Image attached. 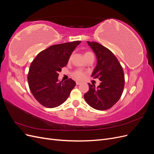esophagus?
<instances>
[{"instance_id": "esophagus-1", "label": "esophagus", "mask_w": 154, "mask_h": 154, "mask_svg": "<svg viewBox=\"0 0 154 154\" xmlns=\"http://www.w3.org/2000/svg\"><path fill=\"white\" fill-rule=\"evenodd\" d=\"M76 85H80L81 84V82H78V81H76Z\"/></svg>"}]
</instances>
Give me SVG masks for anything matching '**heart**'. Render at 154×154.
Segmentation results:
<instances>
[{"label":"heart","mask_w":154,"mask_h":154,"mask_svg":"<svg viewBox=\"0 0 154 154\" xmlns=\"http://www.w3.org/2000/svg\"><path fill=\"white\" fill-rule=\"evenodd\" d=\"M92 54L90 52H87L85 53V55L87 54ZM73 77L76 79V80H82V79L85 77V72L81 71V70H78V71H76L73 73Z\"/></svg>","instance_id":"heart-1"}]
</instances>
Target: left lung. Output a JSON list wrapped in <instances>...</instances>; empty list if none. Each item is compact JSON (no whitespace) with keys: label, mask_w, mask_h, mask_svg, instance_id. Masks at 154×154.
Masks as SVG:
<instances>
[{"label":"left lung","mask_w":154,"mask_h":154,"mask_svg":"<svg viewBox=\"0 0 154 154\" xmlns=\"http://www.w3.org/2000/svg\"><path fill=\"white\" fill-rule=\"evenodd\" d=\"M97 58L96 66L91 76L99 78L100 84L88 83L89 90L84 94L87 103L92 108L104 110L117 103L122 95L125 85L123 68L111 51L100 44L87 42Z\"/></svg>","instance_id":"8db88e82"}]
</instances>
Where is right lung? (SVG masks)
<instances>
[{"mask_svg":"<svg viewBox=\"0 0 154 154\" xmlns=\"http://www.w3.org/2000/svg\"><path fill=\"white\" fill-rule=\"evenodd\" d=\"M81 41L50 46L37 54L32 62L27 80L35 98L43 106L54 108L66 101L76 82L72 79L59 82V72Z\"/></svg>","mask_w":154,"mask_h":154,"instance_id":"1","label":"right lung"}]
</instances>
